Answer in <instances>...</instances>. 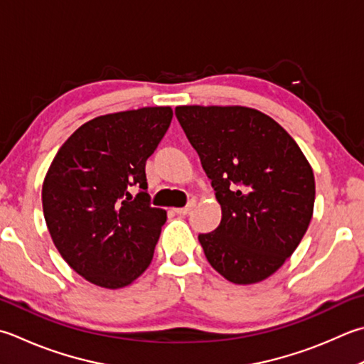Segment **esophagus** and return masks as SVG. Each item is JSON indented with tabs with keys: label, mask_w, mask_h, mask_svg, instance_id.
I'll list each match as a JSON object with an SVG mask.
<instances>
[{
	"label": "esophagus",
	"mask_w": 364,
	"mask_h": 364,
	"mask_svg": "<svg viewBox=\"0 0 364 364\" xmlns=\"http://www.w3.org/2000/svg\"><path fill=\"white\" fill-rule=\"evenodd\" d=\"M196 206V203L194 202H191L188 206H184V208H175V213L178 216H188L189 213L192 211V208H194Z\"/></svg>",
	"instance_id": "34e87169"
}]
</instances>
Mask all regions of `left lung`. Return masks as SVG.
<instances>
[{"label": "left lung", "mask_w": 364, "mask_h": 364, "mask_svg": "<svg viewBox=\"0 0 364 364\" xmlns=\"http://www.w3.org/2000/svg\"><path fill=\"white\" fill-rule=\"evenodd\" d=\"M175 115L215 188L223 218L198 235L205 257L233 284H255L300 245L314 211V172L290 134L243 105H178Z\"/></svg>", "instance_id": "obj_1"}]
</instances>
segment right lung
<instances>
[{
	"mask_svg": "<svg viewBox=\"0 0 364 364\" xmlns=\"http://www.w3.org/2000/svg\"><path fill=\"white\" fill-rule=\"evenodd\" d=\"M173 110L141 107L90 119L64 141L42 183L50 237L68 265L104 289H123L153 260L167 211L149 206L146 159ZM131 186L142 191L132 199Z\"/></svg>",
	"mask_w": 364,
	"mask_h": 364,
	"instance_id": "obj_1",
	"label": "right lung"
}]
</instances>
